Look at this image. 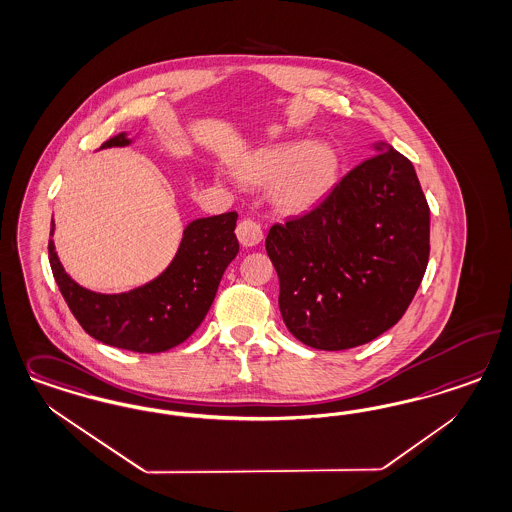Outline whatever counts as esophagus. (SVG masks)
I'll list each match as a JSON object with an SVG mask.
<instances>
[{
    "label": "esophagus",
    "mask_w": 512,
    "mask_h": 512,
    "mask_svg": "<svg viewBox=\"0 0 512 512\" xmlns=\"http://www.w3.org/2000/svg\"><path fill=\"white\" fill-rule=\"evenodd\" d=\"M235 233H237L239 243H241L243 247H254V245H258V243L262 241V237H264L262 226H260L256 220H252V218L241 220V222L237 224Z\"/></svg>",
    "instance_id": "esophagus-1"
}]
</instances>
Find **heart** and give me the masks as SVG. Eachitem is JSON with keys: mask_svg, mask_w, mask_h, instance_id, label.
Instances as JSON below:
<instances>
[{"mask_svg": "<svg viewBox=\"0 0 512 512\" xmlns=\"http://www.w3.org/2000/svg\"><path fill=\"white\" fill-rule=\"evenodd\" d=\"M341 158L330 143L288 141L248 154L237 167L248 186H273L282 213H307L330 196L339 181Z\"/></svg>", "mask_w": 512, "mask_h": 512, "instance_id": "heart-1", "label": "heart"}]
</instances>
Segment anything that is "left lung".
Listing matches in <instances>:
<instances>
[{"mask_svg": "<svg viewBox=\"0 0 512 512\" xmlns=\"http://www.w3.org/2000/svg\"><path fill=\"white\" fill-rule=\"evenodd\" d=\"M313 211L265 239L282 320L307 347L347 350L401 320L426 273L429 207L413 164L386 143Z\"/></svg>", "mask_w": 512, "mask_h": 512, "instance_id": "left-lung-1", "label": "left lung"}]
</instances>
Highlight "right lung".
Listing matches in <instances>:
<instances>
[{
  "label": "right lung",
  "instance_id": "right-lung-1",
  "mask_svg": "<svg viewBox=\"0 0 512 512\" xmlns=\"http://www.w3.org/2000/svg\"><path fill=\"white\" fill-rule=\"evenodd\" d=\"M130 143L126 133H118L101 149ZM235 222V211L190 222L164 273L126 294H98L79 286L64 271L49 241L52 275L69 311L90 337L133 352H164L186 341L211 309L220 279L239 252Z\"/></svg>",
  "mask_w": 512,
  "mask_h": 512
}]
</instances>
